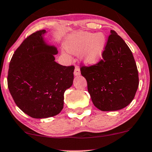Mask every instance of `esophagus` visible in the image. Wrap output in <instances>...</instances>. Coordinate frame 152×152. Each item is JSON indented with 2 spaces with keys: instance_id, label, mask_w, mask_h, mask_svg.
I'll return each mask as SVG.
<instances>
[{
  "instance_id": "obj_1",
  "label": "esophagus",
  "mask_w": 152,
  "mask_h": 152,
  "mask_svg": "<svg viewBox=\"0 0 152 152\" xmlns=\"http://www.w3.org/2000/svg\"><path fill=\"white\" fill-rule=\"evenodd\" d=\"M74 74V76H79L80 74H81V72H80V69L78 66H76V68H75Z\"/></svg>"
}]
</instances>
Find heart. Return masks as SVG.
<instances>
[{"label": "heart", "mask_w": 152, "mask_h": 152, "mask_svg": "<svg viewBox=\"0 0 152 152\" xmlns=\"http://www.w3.org/2000/svg\"><path fill=\"white\" fill-rule=\"evenodd\" d=\"M105 37L102 33L94 34L88 32L75 33L69 38L67 49L73 54L84 52V60L88 64H95L99 61L103 50Z\"/></svg>", "instance_id": "heart-1"}]
</instances>
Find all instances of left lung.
Segmentation results:
<instances>
[{
    "label": "left lung",
    "mask_w": 152,
    "mask_h": 152,
    "mask_svg": "<svg viewBox=\"0 0 152 152\" xmlns=\"http://www.w3.org/2000/svg\"><path fill=\"white\" fill-rule=\"evenodd\" d=\"M102 58L81 68L93 103L102 111H115L134 99L139 86L138 70L130 49L114 30L110 31Z\"/></svg>",
    "instance_id": "1"
}]
</instances>
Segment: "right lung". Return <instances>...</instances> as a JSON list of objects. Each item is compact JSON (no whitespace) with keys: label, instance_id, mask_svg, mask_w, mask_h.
I'll use <instances>...</instances> for the list:
<instances>
[{"label":"right lung","instance_id":"obj_1","mask_svg":"<svg viewBox=\"0 0 152 152\" xmlns=\"http://www.w3.org/2000/svg\"><path fill=\"white\" fill-rule=\"evenodd\" d=\"M46 30L37 31L16 49L9 64L8 86L15 103L33 118L56 115L64 107V94L74 81V66L54 61L58 51L45 42Z\"/></svg>","mask_w":152,"mask_h":152}]
</instances>
